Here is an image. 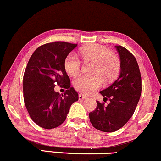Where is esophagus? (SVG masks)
Returning a JSON list of instances; mask_svg holds the SVG:
<instances>
[{
    "mask_svg": "<svg viewBox=\"0 0 161 161\" xmlns=\"http://www.w3.org/2000/svg\"><path fill=\"white\" fill-rule=\"evenodd\" d=\"M86 98H87V97H86V95H83L82 94L79 95V100H84V99H86Z\"/></svg>",
    "mask_w": 161,
    "mask_h": 161,
    "instance_id": "obj_1",
    "label": "esophagus"
}]
</instances>
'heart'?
Instances as JSON below:
<instances>
[{"instance_id": "1", "label": "heart", "mask_w": 161, "mask_h": 161, "mask_svg": "<svg viewBox=\"0 0 161 161\" xmlns=\"http://www.w3.org/2000/svg\"><path fill=\"white\" fill-rule=\"evenodd\" d=\"M85 61H94L93 75H78L73 80L75 90L85 95H90L103 85L104 75L106 79L115 76L120 69L119 58L111 52L107 47L101 44H92L80 49ZM66 71L72 75L80 72L81 60L76 54L72 53L65 59Z\"/></svg>"}]
</instances>
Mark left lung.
<instances>
[{
	"label": "left lung",
	"instance_id": "1",
	"mask_svg": "<svg viewBox=\"0 0 161 161\" xmlns=\"http://www.w3.org/2000/svg\"><path fill=\"white\" fill-rule=\"evenodd\" d=\"M121 60L119 76L107 89L100 92L107 106L97 101L95 111L89 113L92 125L104 132H114L122 128L135 112L141 95V76L138 64L131 53L115 46Z\"/></svg>",
	"mask_w": 161,
	"mask_h": 161
}]
</instances>
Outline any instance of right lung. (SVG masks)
<instances>
[{
    "mask_svg": "<svg viewBox=\"0 0 161 161\" xmlns=\"http://www.w3.org/2000/svg\"><path fill=\"white\" fill-rule=\"evenodd\" d=\"M77 44L56 41L40 46L30 58L24 75V99L31 119L45 129L65 121L70 106L79 99L70 87L65 59ZM56 84H64V95L56 93Z\"/></svg>",
    "mask_w": 161,
    "mask_h": 161,
    "instance_id": "right-lung-1",
    "label": "right lung"
}]
</instances>
